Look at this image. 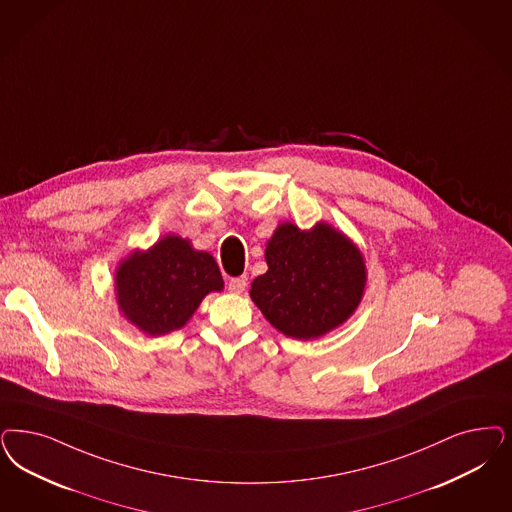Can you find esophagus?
Masks as SVG:
<instances>
[{
	"label": "esophagus",
	"mask_w": 512,
	"mask_h": 512,
	"mask_svg": "<svg viewBox=\"0 0 512 512\" xmlns=\"http://www.w3.org/2000/svg\"><path fill=\"white\" fill-rule=\"evenodd\" d=\"M246 285V276H240V278H232V280L229 282V291L230 293H234V295H240V293H244Z\"/></svg>",
	"instance_id": "34e87169"
}]
</instances>
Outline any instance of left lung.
Masks as SVG:
<instances>
[{"instance_id": "left-lung-1", "label": "left lung", "mask_w": 512, "mask_h": 512, "mask_svg": "<svg viewBox=\"0 0 512 512\" xmlns=\"http://www.w3.org/2000/svg\"><path fill=\"white\" fill-rule=\"evenodd\" d=\"M266 270L249 295L270 325L299 340L327 335L363 299L367 268L352 240L327 223L300 230L282 223L265 251Z\"/></svg>"}]
</instances>
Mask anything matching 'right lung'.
I'll list each match as a JSON object with an SVG mask.
<instances>
[{"mask_svg": "<svg viewBox=\"0 0 512 512\" xmlns=\"http://www.w3.org/2000/svg\"><path fill=\"white\" fill-rule=\"evenodd\" d=\"M223 285L212 255L176 234L160 238L147 251H132L115 272L119 310L149 336L181 329L202 299L223 291Z\"/></svg>", "mask_w": 512, "mask_h": 512, "instance_id": "obj_1", "label": "right lung"}]
</instances>
